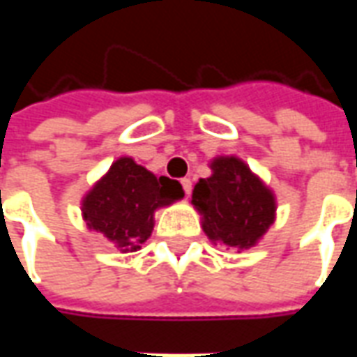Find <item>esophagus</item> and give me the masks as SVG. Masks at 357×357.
<instances>
[{
	"label": "esophagus",
	"instance_id": "1",
	"mask_svg": "<svg viewBox=\"0 0 357 357\" xmlns=\"http://www.w3.org/2000/svg\"><path fill=\"white\" fill-rule=\"evenodd\" d=\"M181 187H183V191H185V195L191 193V179H189V178L181 179Z\"/></svg>",
	"mask_w": 357,
	"mask_h": 357
}]
</instances>
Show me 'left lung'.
<instances>
[{"instance_id":"obj_1","label":"left lung","mask_w":357,"mask_h":357,"mask_svg":"<svg viewBox=\"0 0 357 357\" xmlns=\"http://www.w3.org/2000/svg\"><path fill=\"white\" fill-rule=\"evenodd\" d=\"M208 166L212 174L197 181L191 197L202 231L214 245L256 247L275 222V193L239 156H216Z\"/></svg>"}]
</instances>
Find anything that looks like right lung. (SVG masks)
<instances>
[{
	"instance_id": "right-lung-1",
	"label": "right lung",
	"mask_w": 357,
	"mask_h": 357,
	"mask_svg": "<svg viewBox=\"0 0 357 357\" xmlns=\"http://www.w3.org/2000/svg\"><path fill=\"white\" fill-rule=\"evenodd\" d=\"M183 195L179 181L158 178L132 156H120L82 197V218L120 252H135L153 233L156 210Z\"/></svg>"
}]
</instances>
